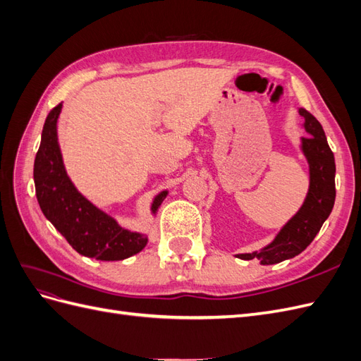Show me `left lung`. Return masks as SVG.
Returning a JSON list of instances; mask_svg holds the SVG:
<instances>
[{
	"label": "left lung",
	"mask_w": 361,
	"mask_h": 361,
	"mask_svg": "<svg viewBox=\"0 0 361 361\" xmlns=\"http://www.w3.org/2000/svg\"><path fill=\"white\" fill-rule=\"evenodd\" d=\"M304 117L302 128L307 137L300 138V150L309 164V190L300 209L283 226L274 239L260 250L236 255L238 259H257L262 265L298 256L310 245L330 216L336 200V164L321 123L304 108H298Z\"/></svg>",
	"instance_id": "obj_1"
}]
</instances>
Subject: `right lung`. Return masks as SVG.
I'll return each instance as SVG.
<instances>
[{
  "label": "right lung",
  "mask_w": 361,
  "mask_h": 361,
  "mask_svg": "<svg viewBox=\"0 0 361 361\" xmlns=\"http://www.w3.org/2000/svg\"><path fill=\"white\" fill-rule=\"evenodd\" d=\"M61 108L59 104L48 114L35 159L36 197L43 215L82 256L123 260L140 253L149 241L147 235L120 226L114 216L84 197L68 176L59 141ZM167 194L169 190H162L152 199V216Z\"/></svg>",
  "instance_id": "1"
}]
</instances>
